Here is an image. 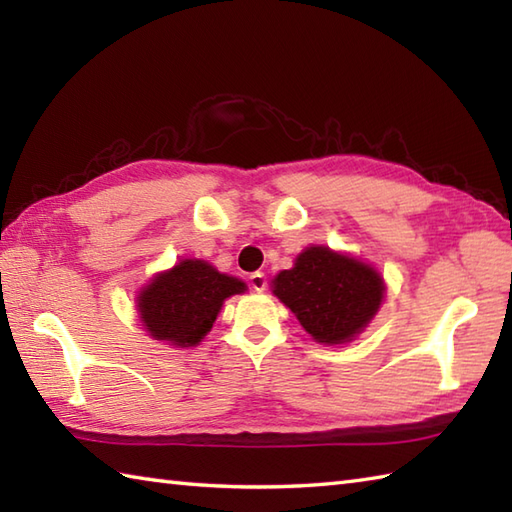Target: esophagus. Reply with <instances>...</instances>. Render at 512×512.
Masks as SVG:
<instances>
[{
    "label": "esophagus",
    "instance_id": "34e87169",
    "mask_svg": "<svg viewBox=\"0 0 512 512\" xmlns=\"http://www.w3.org/2000/svg\"><path fill=\"white\" fill-rule=\"evenodd\" d=\"M250 288H253L255 292H264L266 290V275L264 273L250 275Z\"/></svg>",
    "mask_w": 512,
    "mask_h": 512
}]
</instances>
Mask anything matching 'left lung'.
Segmentation results:
<instances>
[{"instance_id":"1","label":"left lung","mask_w":512,"mask_h":512,"mask_svg":"<svg viewBox=\"0 0 512 512\" xmlns=\"http://www.w3.org/2000/svg\"><path fill=\"white\" fill-rule=\"evenodd\" d=\"M270 290L314 341L343 345L376 317L385 299V279L363 259L314 244L301 250L295 266L270 281Z\"/></svg>"}]
</instances>
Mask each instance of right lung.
Here are the masks:
<instances>
[{"instance_id":"1","label":"right lung","mask_w":512,"mask_h":512,"mask_svg":"<svg viewBox=\"0 0 512 512\" xmlns=\"http://www.w3.org/2000/svg\"><path fill=\"white\" fill-rule=\"evenodd\" d=\"M246 290L242 279L220 273L204 259L189 257L156 273L138 290L136 312L154 341L195 347L211 332L224 301Z\"/></svg>"}]
</instances>
